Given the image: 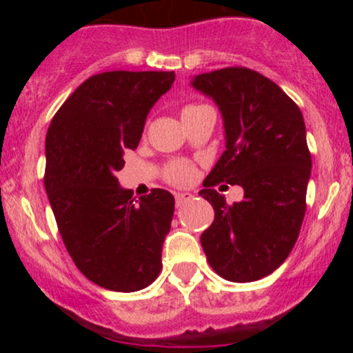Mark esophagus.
Returning a JSON list of instances; mask_svg holds the SVG:
<instances>
[{
    "mask_svg": "<svg viewBox=\"0 0 353 353\" xmlns=\"http://www.w3.org/2000/svg\"><path fill=\"white\" fill-rule=\"evenodd\" d=\"M192 194L190 192H176V205L177 208H181L182 204H185V202L192 199Z\"/></svg>",
    "mask_w": 353,
    "mask_h": 353,
    "instance_id": "obj_1",
    "label": "esophagus"
}]
</instances>
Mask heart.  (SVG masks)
<instances>
[{
	"label": "heart",
	"instance_id": "b5f03b06",
	"mask_svg": "<svg viewBox=\"0 0 353 353\" xmlns=\"http://www.w3.org/2000/svg\"><path fill=\"white\" fill-rule=\"evenodd\" d=\"M192 108H196V106H189L185 109H192ZM165 176H168V179L174 182V184H184V182H189L190 179H192L194 171L189 164L177 163V164H172L171 168L168 169V174H165Z\"/></svg>",
	"mask_w": 353,
	"mask_h": 353
}]
</instances>
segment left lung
Masks as SVG:
<instances>
[{
  "instance_id": "obj_1",
  "label": "left lung",
  "mask_w": 353,
  "mask_h": 353,
  "mask_svg": "<svg viewBox=\"0 0 353 353\" xmlns=\"http://www.w3.org/2000/svg\"><path fill=\"white\" fill-rule=\"evenodd\" d=\"M190 86L216 103L225 137L199 192L214 208L202 249L225 281H259L289 257L305 216L312 157L303 116L274 81L247 68L197 74ZM219 181L241 185L245 199L229 206L212 189Z\"/></svg>"
}]
</instances>
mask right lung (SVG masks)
<instances>
[{
    "label": "right lung",
    "mask_w": 353,
    "mask_h": 353,
    "mask_svg": "<svg viewBox=\"0 0 353 353\" xmlns=\"http://www.w3.org/2000/svg\"><path fill=\"white\" fill-rule=\"evenodd\" d=\"M174 79V71L91 76L64 101L48 129L44 188L59 234L76 267L108 290L144 289L163 267L174 196L152 189L136 201L116 172Z\"/></svg>",
    "instance_id": "1"
}]
</instances>
